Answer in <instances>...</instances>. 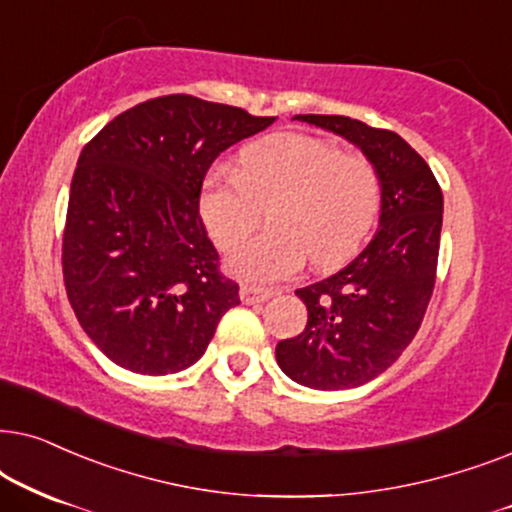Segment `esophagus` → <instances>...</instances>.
<instances>
[{
	"instance_id": "esophagus-1",
	"label": "esophagus",
	"mask_w": 512,
	"mask_h": 512,
	"mask_svg": "<svg viewBox=\"0 0 512 512\" xmlns=\"http://www.w3.org/2000/svg\"><path fill=\"white\" fill-rule=\"evenodd\" d=\"M269 297H274V290L260 288V285H250V283L241 285V302L243 304H260V302H267Z\"/></svg>"
}]
</instances>
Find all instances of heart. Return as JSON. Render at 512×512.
I'll return each instance as SVG.
<instances>
[{"label":"heart","instance_id":"1","mask_svg":"<svg viewBox=\"0 0 512 512\" xmlns=\"http://www.w3.org/2000/svg\"><path fill=\"white\" fill-rule=\"evenodd\" d=\"M381 177L372 161L344 154L335 142L304 133H274L238 156V170L217 163L203 177L199 210L222 250L255 231L271 205L267 234L229 257L245 281L276 283L295 276L306 257L332 269L356 255L379 220Z\"/></svg>","mask_w":512,"mask_h":512}]
</instances>
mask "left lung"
I'll list each match as a JSON object with an SVG mask.
<instances>
[{"instance_id":"8db88e82","label":"left lung","mask_w":512,"mask_h":512,"mask_svg":"<svg viewBox=\"0 0 512 512\" xmlns=\"http://www.w3.org/2000/svg\"><path fill=\"white\" fill-rule=\"evenodd\" d=\"M295 119L342 135L381 177V220L349 267L299 288L309 318L297 337L276 344L281 370L318 391L363 386L388 370L417 335L438 271L442 192L428 163L386 128L337 114Z\"/></svg>"}]
</instances>
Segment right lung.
Returning a JSON list of instances; mask_svg holds the SVG:
<instances>
[{
	"label": "right lung",
	"instance_id": "right-lung-1",
	"mask_svg": "<svg viewBox=\"0 0 512 512\" xmlns=\"http://www.w3.org/2000/svg\"><path fill=\"white\" fill-rule=\"evenodd\" d=\"M274 117L194 95H161L114 117L81 149L63 234L79 325L138 374L194 365L241 304L199 213L210 163Z\"/></svg>",
	"mask_w": 512,
	"mask_h": 512
}]
</instances>
